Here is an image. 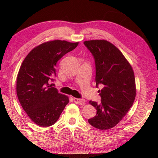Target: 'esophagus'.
<instances>
[{
    "label": "esophagus",
    "mask_w": 158,
    "mask_h": 158,
    "mask_svg": "<svg viewBox=\"0 0 158 158\" xmlns=\"http://www.w3.org/2000/svg\"><path fill=\"white\" fill-rule=\"evenodd\" d=\"M74 102L76 104H80V105H83V104H84V102H85V99H83V98L80 99V98H74Z\"/></svg>",
    "instance_id": "esophagus-1"
}]
</instances>
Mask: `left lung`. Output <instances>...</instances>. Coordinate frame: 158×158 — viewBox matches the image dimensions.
Wrapping results in <instances>:
<instances>
[{"instance_id":"obj_1","label":"left lung","mask_w":158,"mask_h":158,"mask_svg":"<svg viewBox=\"0 0 158 158\" xmlns=\"http://www.w3.org/2000/svg\"><path fill=\"white\" fill-rule=\"evenodd\" d=\"M95 64L96 87L101 103L90 101L97 114L89 123L99 130H108L121 121L132 106L136 96L135 74L130 64L117 47L102 40L85 41Z\"/></svg>"}]
</instances>
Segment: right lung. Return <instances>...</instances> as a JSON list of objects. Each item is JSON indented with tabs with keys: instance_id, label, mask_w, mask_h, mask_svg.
Here are the masks:
<instances>
[{
	"instance_id": "obj_1",
	"label": "right lung",
	"mask_w": 158,
	"mask_h": 158,
	"mask_svg": "<svg viewBox=\"0 0 158 158\" xmlns=\"http://www.w3.org/2000/svg\"><path fill=\"white\" fill-rule=\"evenodd\" d=\"M79 42L65 40L44 42L34 48L23 60L17 78L19 101L28 117L41 127L51 126L59 118L68 97L52 87L58 60Z\"/></svg>"
}]
</instances>
